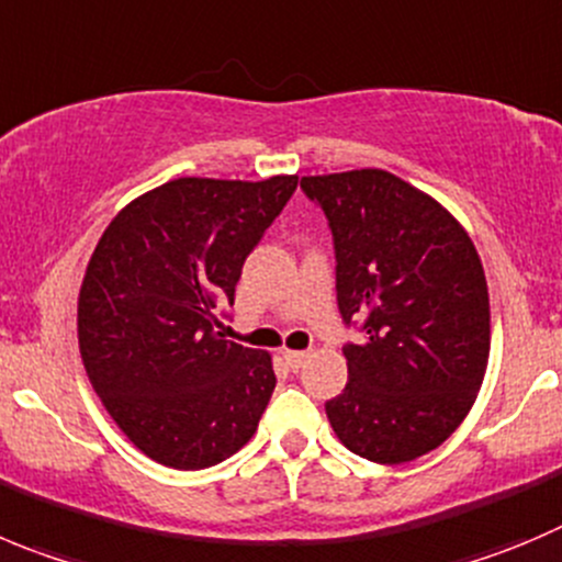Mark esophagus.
<instances>
[{
  "label": "esophagus",
  "instance_id": "1",
  "mask_svg": "<svg viewBox=\"0 0 562 562\" xmlns=\"http://www.w3.org/2000/svg\"><path fill=\"white\" fill-rule=\"evenodd\" d=\"M282 358H285V363L291 366V369H302V366L307 363V358H311V352H293V349H285Z\"/></svg>",
  "mask_w": 562,
  "mask_h": 562
}]
</instances>
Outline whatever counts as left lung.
<instances>
[{"mask_svg": "<svg viewBox=\"0 0 562 562\" xmlns=\"http://www.w3.org/2000/svg\"><path fill=\"white\" fill-rule=\"evenodd\" d=\"M327 216L349 382L324 405L335 435L371 463L438 449L469 416L491 352L485 271L447 207L382 169L302 177Z\"/></svg>", "mask_w": 562, "mask_h": 562, "instance_id": "obj_1", "label": "left lung"}]
</instances>
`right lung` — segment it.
I'll return each mask as SVG.
<instances>
[{"label": "right lung", "mask_w": 562, "mask_h": 562, "mask_svg": "<svg viewBox=\"0 0 562 562\" xmlns=\"http://www.w3.org/2000/svg\"><path fill=\"white\" fill-rule=\"evenodd\" d=\"M299 177H180L133 199L88 263L77 335L104 411L146 458L196 471L238 452L274 393L271 355L216 333L249 251Z\"/></svg>", "instance_id": "right-lung-1"}]
</instances>
